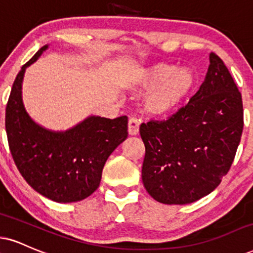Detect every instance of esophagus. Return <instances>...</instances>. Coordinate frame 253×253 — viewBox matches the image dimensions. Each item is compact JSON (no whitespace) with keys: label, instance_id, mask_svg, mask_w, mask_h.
Masks as SVG:
<instances>
[{"label":"esophagus","instance_id":"esophagus-1","mask_svg":"<svg viewBox=\"0 0 253 253\" xmlns=\"http://www.w3.org/2000/svg\"><path fill=\"white\" fill-rule=\"evenodd\" d=\"M139 126H140V121L138 119L132 117L129 118L128 120V133L130 135H136L139 133Z\"/></svg>","mask_w":253,"mask_h":253}]
</instances>
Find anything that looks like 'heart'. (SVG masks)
<instances>
[{
  "label": "heart",
  "mask_w": 253,
  "mask_h": 253,
  "mask_svg": "<svg viewBox=\"0 0 253 253\" xmlns=\"http://www.w3.org/2000/svg\"><path fill=\"white\" fill-rule=\"evenodd\" d=\"M141 87H150L144 99L146 111L165 115L184 102L194 86V75L187 68H175L167 63H157L141 68L136 74Z\"/></svg>",
  "instance_id": "obj_1"
}]
</instances>
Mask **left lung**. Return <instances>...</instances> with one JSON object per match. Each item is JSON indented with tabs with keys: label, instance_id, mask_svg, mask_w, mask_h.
Segmentation results:
<instances>
[{
	"label": "left lung",
	"instance_id": "obj_1",
	"mask_svg": "<svg viewBox=\"0 0 253 253\" xmlns=\"http://www.w3.org/2000/svg\"><path fill=\"white\" fill-rule=\"evenodd\" d=\"M242 94L217 54L190 102L166 120L141 124L142 182L163 204H190L208 196L229 172L242 138Z\"/></svg>",
	"mask_w": 253,
	"mask_h": 253
}]
</instances>
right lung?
Segmentation results:
<instances>
[{
  "label": "right lung",
  "instance_id": "obj_1",
  "mask_svg": "<svg viewBox=\"0 0 253 253\" xmlns=\"http://www.w3.org/2000/svg\"><path fill=\"white\" fill-rule=\"evenodd\" d=\"M47 47L40 48L15 79L5 108L8 144L15 165L36 192L57 203L79 202L99 187L106 160L128 134V118L90 117L63 133L36 125L24 109L21 88L26 68Z\"/></svg>",
  "mask_w": 253,
  "mask_h": 253
}]
</instances>
